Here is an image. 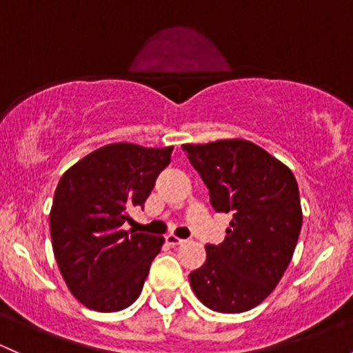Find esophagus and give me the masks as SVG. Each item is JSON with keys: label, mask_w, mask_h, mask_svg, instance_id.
<instances>
[{"label": "esophagus", "mask_w": 353, "mask_h": 353, "mask_svg": "<svg viewBox=\"0 0 353 353\" xmlns=\"http://www.w3.org/2000/svg\"><path fill=\"white\" fill-rule=\"evenodd\" d=\"M165 243H168L169 246H179V245H183V243H185V239L177 238V236H174V234H168L165 236Z\"/></svg>", "instance_id": "obj_1"}]
</instances>
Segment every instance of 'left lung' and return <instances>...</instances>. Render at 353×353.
<instances>
[{"label": "left lung", "instance_id": "8db88e82", "mask_svg": "<svg viewBox=\"0 0 353 353\" xmlns=\"http://www.w3.org/2000/svg\"><path fill=\"white\" fill-rule=\"evenodd\" d=\"M183 150L208 185L212 209L233 214L224 241L208 245L206 263L189 274L192 292L214 312H248L273 292L292 261L303 221L295 176L245 139Z\"/></svg>", "mask_w": 353, "mask_h": 353}]
</instances>
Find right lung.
<instances>
[{"mask_svg": "<svg viewBox=\"0 0 353 353\" xmlns=\"http://www.w3.org/2000/svg\"><path fill=\"white\" fill-rule=\"evenodd\" d=\"M172 149L108 144L61 176L50 212L53 253L68 290L87 308L119 312L141 295L164 238L122 226L130 209L144 208Z\"/></svg>", "mask_w": 353, "mask_h": 353, "instance_id": "obj_1", "label": "right lung"}]
</instances>
